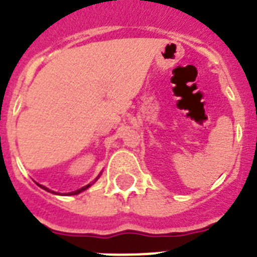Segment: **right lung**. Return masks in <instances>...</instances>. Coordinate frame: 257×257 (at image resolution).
Listing matches in <instances>:
<instances>
[{
    "label": "right lung",
    "instance_id": "obj_1",
    "mask_svg": "<svg viewBox=\"0 0 257 257\" xmlns=\"http://www.w3.org/2000/svg\"><path fill=\"white\" fill-rule=\"evenodd\" d=\"M38 185H40V184H38ZM90 185H91V184H88V185H86V187H82L81 188V189H77V190H74V192H70V193H68L67 196H74V194H78V193H81V192H83V190H86L87 189L88 187H90ZM41 188H42V189H45V190H47V192H51V190L50 189H47L46 187H44V185H40ZM51 193H54V192H51Z\"/></svg>",
    "mask_w": 257,
    "mask_h": 257
}]
</instances>
